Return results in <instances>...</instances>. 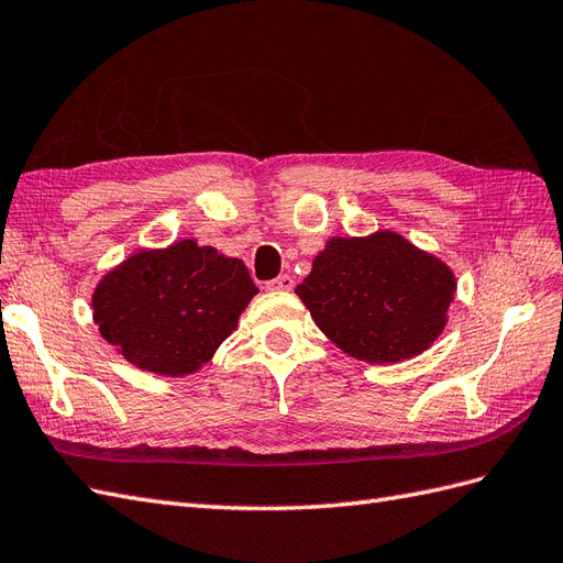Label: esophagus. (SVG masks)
Wrapping results in <instances>:
<instances>
[{
  "label": "esophagus",
  "mask_w": 563,
  "mask_h": 563,
  "mask_svg": "<svg viewBox=\"0 0 563 563\" xmlns=\"http://www.w3.org/2000/svg\"><path fill=\"white\" fill-rule=\"evenodd\" d=\"M292 285H295L292 276H287V273H283V276H278V278H273V280H268V283H266V290H271V292H278V290H292Z\"/></svg>",
  "instance_id": "34e87169"
}]
</instances>
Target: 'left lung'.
<instances>
[{
	"label": "left lung",
	"mask_w": 563,
	"mask_h": 563,
	"mask_svg": "<svg viewBox=\"0 0 563 563\" xmlns=\"http://www.w3.org/2000/svg\"><path fill=\"white\" fill-rule=\"evenodd\" d=\"M295 292L330 342L368 364L426 352L456 295L452 268L395 230L330 238Z\"/></svg>",
	"instance_id": "8db88e82"
}]
</instances>
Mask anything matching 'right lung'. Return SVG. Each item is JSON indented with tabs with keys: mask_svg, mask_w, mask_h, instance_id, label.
<instances>
[{
	"mask_svg": "<svg viewBox=\"0 0 563 563\" xmlns=\"http://www.w3.org/2000/svg\"><path fill=\"white\" fill-rule=\"evenodd\" d=\"M256 292L240 258L178 240L111 268L92 292V319L125 362L178 378L209 362Z\"/></svg>",
	"mask_w": 563,
	"mask_h": 563,
	"instance_id": "right-lung-1",
	"label": "right lung"
}]
</instances>
